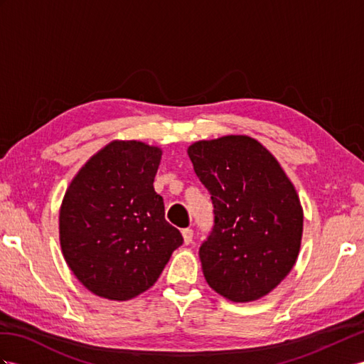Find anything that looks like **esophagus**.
Wrapping results in <instances>:
<instances>
[{
	"mask_svg": "<svg viewBox=\"0 0 364 364\" xmlns=\"http://www.w3.org/2000/svg\"><path fill=\"white\" fill-rule=\"evenodd\" d=\"M181 234H183V238H184V243H186V245L192 243V240H193V230H192L191 228L183 229Z\"/></svg>",
	"mask_w": 364,
	"mask_h": 364,
	"instance_id": "obj_1",
	"label": "esophagus"
}]
</instances>
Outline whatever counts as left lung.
I'll return each instance as SVG.
<instances>
[{"label": "left lung", "mask_w": 364, "mask_h": 364, "mask_svg": "<svg viewBox=\"0 0 364 364\" xmlns=\"http://www.w3.org/2000/svg\"><path fill=\"white\" fill-rule=\"evenodd\" d=\"M210 193L213 228L200 246L208 284L230 301L267 295L294 267L303 209L282 166L257 139L228 135L189 147Z\"/></svg>", "instance_id": "8db88e82"}]
</instances>
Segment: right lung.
<instances>
[{"label": "right lung", "instance_id": "add662e5", "mask_svg": "<svg viewBox=\"0 0 364 364\" xmlns=\"http://www.w3.org/2000/svg\"><path fill=\"white\" fill-rule=\"evenodd\" d=\"M160 160L158 147L114 141L82 166L64 195L63 255L98 296L126 301L147 291L183 245L154 189Z\"/></svg>", "mask_w": 364, "mask_h": 364}]
</instances>
